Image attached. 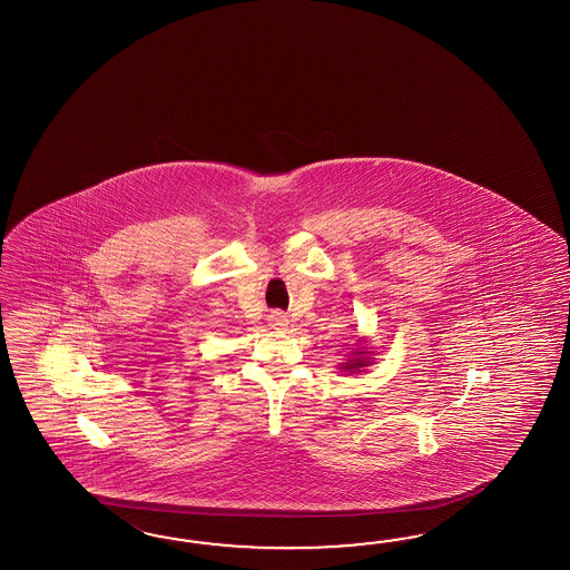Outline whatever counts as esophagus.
<instances>
[{
    "instance_id": "34e87169",
    "label": "esophagus",
    "mask_w": 570,
    "mask_h": 570,
    "mask_svg": "<svg viewBox=\"0 0 570 570\" xmlns=\"http://www.w3.org/2000/svg\"><path fill=\"white\" fill-rule=\"evenodd\" d=\"M268 322H271V327H273V330H285V326H287V317L279 314V312L268 315Z\"/></svg>"
}]
</instances>
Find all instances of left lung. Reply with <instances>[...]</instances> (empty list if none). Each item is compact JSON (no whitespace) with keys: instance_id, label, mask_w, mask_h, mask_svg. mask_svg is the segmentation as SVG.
<instances>
[{"instance_id":"8db88e82","label":"left lung","mask_w":570,"mask_h":570,"mask_svg":"<svg viewBox=\"0 0 570 570\" xmlns=\"http://www.w3.org/2000/svg\"><path fill=\"white\" fill-rule=\"evenodd\" d=\"M366 344V338L356 340V344L348 348V354H346V361H342L338 364L340 371H344V373H364L368 366H373L376 363V354L379 352H373L371 348H366L364 346Z\"/></svg>"}]
</instances>
